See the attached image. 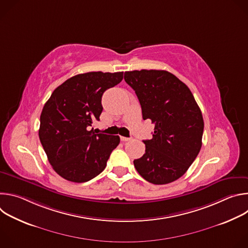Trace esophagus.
<instances>
[{
  "label": "esophagus",
  "mask_w": 248,
  "mask_h": 248,
  "mask_svg": "<svg viewBox=\"0 0 248 248\" xmlns=\"http://www.w3.org/2000/svg\"><path fill=\"white\" fill-rule=\"evenodd\" d=\"M121 140H122V141H128V140H130V138H129V137H124V136H121Z\"/></svg>",
  "instance_id": "1"
}]
</instances>
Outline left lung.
<instances>
[{
	"label": "left lung",
	"instance_id": "1",
	"mask_svg": "<svg viewBox=\"0 0 248 248\" xmlns=\"http://www.w3.org/2000/svg\"><path fill=\"white\" fill-rule=\"evenodd\" d=\"M135 91L143 120L154 124L152 139L143 140L145 154L133 161L138 173L153 185L180 179L197 157L204 129L200 108L189 88L167 70L124 73Z\"/></svg>",
	"mask_w": 248,
	"mask_h": 248
}]
</instances>
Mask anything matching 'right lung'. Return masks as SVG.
Masks as SVG:
<instances>
[{"label": "right lung", "instance_id": "add662e5", "mask_svg": "<svg viewBox=\"0 0 248 248\" xmlns=\"http://www.w3.org/2000/svg\"><path fill=\"white\" fill-rule=\"evenodd\" d=\"M123 78V72L75 76L58 86L44 105L39 138L53 169L64 180L94 179L119 145V135L97 133L91 126L100 120L103 93Z\"/></svg>", "mask_w": 248, "mask_h": 248}]
</instances>
